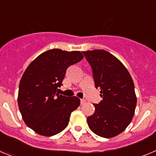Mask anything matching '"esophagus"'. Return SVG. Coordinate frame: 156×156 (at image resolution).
<instances>
[{
  "label": "esophagus",
  "instance_id": "1",
  "mask_svg": "<svg viewBox=\"0 0 156 156\" xmlns=\"http://www.w3.org/2000/svg\"><path fill=\"white\" fill-rule=\"evenodd\" d=\"M86 102H87V101L85 100V99H81V100H80V104L81 105H84Z\"/></svg>",
  "mask_w": 156,
  "mask_h": 156
}]
</instances>
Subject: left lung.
Masks as SVG:
<instances>
[{"instance_id":"left-lung-1","label":"left lung","mask_w":156,"mask_h":156,"mask_svg":"<svg viewBox=\"0 0 156 156\" xmlns=\"http://www.w3.org/2000/svg\"><path fill=\"white\" fill-rule=\"evenodd\" d=\"M93 71L95 87L102 100L87 124L95 134L110 138L122 133L130 123L137 105L134 84L128 70L119 59L105 50L82 51Z\"/></svg>"}]
</instances>
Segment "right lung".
<instances>
[{"mask_svg": "<svg viewBox=\"0 0 156 156\" xmlns=\"http://www.w3.org/2000/svg\"><path fill=\"white\" fill-rule=\"evenodd\" d=\"M83 58L80 51L51 49L41 54L24 72L18 105L25 123L40 135L51 137L68 126L71 112L80 104L77 97L57 93L66 69Z\"/></svg>", "mask_w": 156, "mask_h": 156, "instance_id": "obj_1", "label": "right lung"}]
</instances>
